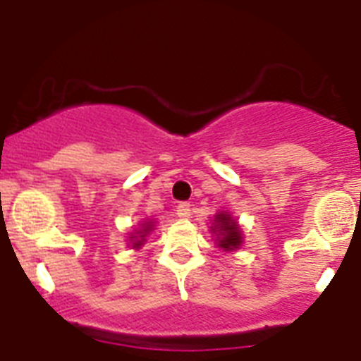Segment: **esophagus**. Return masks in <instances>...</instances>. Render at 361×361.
Returning a JSON list of instances; mask_svg holds the SVG:
<instances>
[{"instance_id": "34e87169", "label": "esophagus", "mask_w": 361, "mask_h": 361, "mask_svg": "<svg viewBox=\"0 0 361 361\" xmlns=\"http://www.w3.org/2000/svg\"><path fill=\"white\" fill-rule=\"evenodd\" d=\"M177 215L180 216V219H188V216L191 215V208L190 204L188 202H180L177 206Z\"/></svg>"}]
</instances>
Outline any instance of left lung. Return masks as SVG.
Instances as JSON below:
<instances>
[{
  "label": "left lung",
  "mask_w": 361,
  "mask_h": 361,
  "mask_svg": "<svg viewBox=\"0 0 361 361\" xmlns=\"http://www.w3.org/2000/svg\"><path fill=\"white\" fill-rule=\"evenodd\" d=\"M215 228L213 231H219V245L220 247H224L226 251H233L237 250L238 245L242 244V237H240V229H238V224L228 213H219L215 215Z\"/></svg>",
  "instance_id": "1"
}]
</instances>
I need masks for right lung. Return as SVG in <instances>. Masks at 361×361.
<instances>
[{"label":"right lung","mask_w":361,"mask_h":361,"mask_svg":"<svg viewBox=\"0 0 361 361\" xmlns=\"http://www.w3.org/2000/svg\"><path fill=\"white\" fill-rule=\"evenodd\" d=\"M149 229H152V222H146L145 229H142V231H139V235H141V240H135V242H133V244H135V247H139V245L142 244V240H145V237H146V233H148ZM132 238H133V237H132Z\"/></svg>","instance_id":"1"}]
</instances>
